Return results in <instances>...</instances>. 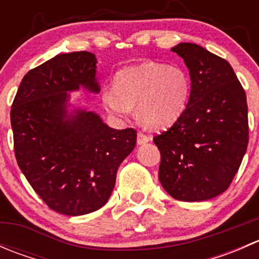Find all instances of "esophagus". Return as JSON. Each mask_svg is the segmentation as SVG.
Here are the masks:
<instances>
[{"label": "esophagus", "instance_id": "1", "mask_svg": "<svg viewBox=\"0 0 259 259\" xmlns=\"http://www.w3.org/2000/svg\"><path fill=\"white\" fill-rule=\"evenodd\" d=\"M150 140H151L150 137L143 134V133H138V138H137L138 145H144V144H146V143L150 142Z\"/></svg>", "mask_w": 259, "mask_h": 259}]
</instances>
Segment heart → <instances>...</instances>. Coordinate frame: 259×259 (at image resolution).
Returning <instances> with one entry per match:
<instances>
[{"instance_id": "obj_1", "label": "heart", "mask_w": 259, "mask_h": 259, "mask_svg": "<svg viewBox=\"0 0 259 259\" xmlns=\"http://www.w3.org/2000/svg\"><path fill=\"white\" fill-rule=\"evenodd\" d=\"M190 98V79L178 66L144 61L120 70L114 89L103 91L109 113L124 117L135 106L138 119L153 130L166 129L184 113Z\"/></svg>"}]
</instances>
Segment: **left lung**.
<instances>
[{
	"label": "left lung",
	"mask_w": 259,
	"mask_h": 259,
	"mask_svg": "<svg viewBox=\"0 0 259 259\" xmlns=\"http://www.w3.org/2000/svg\"><path fill=\"white\" fill-rule=\"evenodd\" d=\"M187 65L190 98L184 113L154 138L160 151L159 180L170 197L202 202L226 192L248 145L245 93L233 69L197 44L171 49Z\"/></svg>",
	"instance_id": "left-lung-1"
}]
</instances>
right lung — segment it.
<instances>
[{"mask_svg":"<svg viewBox=\"0 0 259 259\" xmlns=\"http://www.w3.org/2000/svg\"><path fill=\"white\" fill-rule=\"evenodd\" d=\"M96 64L88 51L56 55L23 76L11 109L21 171L52 210L71 217L106 204L137 144L134 129H113L70 101L80 89L100 93Z\"/></svg>","mask_w":259,"mask_h":259,"instance_id":"add662e5","label":"right lung"}]
</instances>
